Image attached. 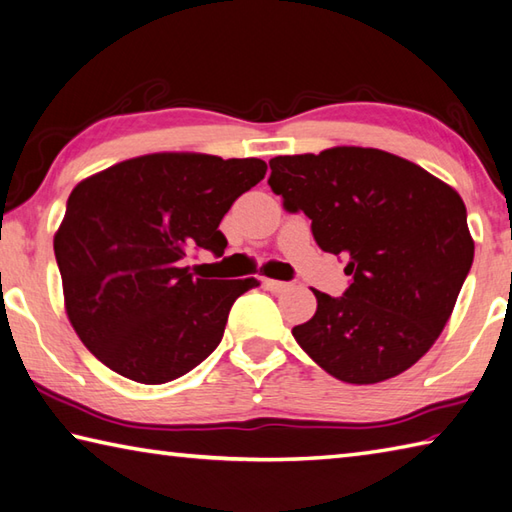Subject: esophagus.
Masks as SVG:
<instances>
[{
	"instance_id": "obj_1",
	"label": "esophagus",
	"mask_w": 512,
	"mask_h": 512,
	"mask_svg": "<svg viewBox=\"0 0 512 512\" xmlns=\"http://www.w3.org/2000/svg\"><path fill=\"white\" fill-rule=\"evenodd\" d=\"M262 284H264L266 291H271V293H282V291H286V288H288V284H286V282H280V280H268V277H264Z\"/></svg>"
}]
</instances>
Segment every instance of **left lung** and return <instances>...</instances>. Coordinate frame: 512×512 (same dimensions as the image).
I'll list each match as a JSON object with an SVG mask.
<instances>
[{
    "instance_id": "8db88e82",
    "label": "left lung",
    "mask_w": 512,
    "mask_h": 512,
    "mask_svg": "<svg viewBox=\"0 0 512 512\" xmlns=\"http://www.w3.org/2000/svg\"><path fill=\"white\" fill-rule=\"evenodd\" d=\"M268 185L288 212L311 219L324 253L347 257L342 297L315 291L318 309L293 327L318 365L342 383L394 378L425 356L450 320L475 241L457 192L374 147L275 156Z\"/></svg>"
}]
</instances>
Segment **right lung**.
<instances>
[{"mask_svg": "<svg viewBox=\"0 0 512 512\" xmlns=\"http://www.w3.org/2000/svg\"><path fill=\"white\" fill-rule=\"evenodd\" d=\"M264 174L262 159L163 152L73 188L53 250L71 327L102 365L161 385L217 349L230 306L259 282L203 280L181 259L224 255L221 219Z\"/></svg>", "mask_w": 512, "mask_h": 512, "instance_id": "obj_1", "label": "right lung"}]
</instances>
